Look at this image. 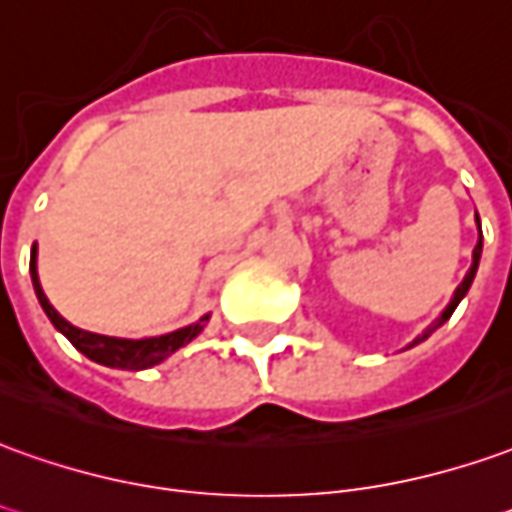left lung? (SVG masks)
Returning a JSON list of instances; mask_svg holds the SVG:
<instances>
[{"label":"left lung","mask_w":512,"mask_h":512,"mask_svg":"<svg viewBox=\"0 0 512 512\" xmlns=\"http://www.w3.org/2000/svg\"><path fill=\"white\" fill-rule=\"evenodd\" d=\"M477 230H480V241H477V246H474V255H471V268H468V271H466V277H463V282H460V285H457V288H455V296H452V302H449V305L443 307L441 316L435 318V321H432L430 327H427V330L421 332V335H418L416 341L410 343V346H416V343L427 341V338H430L432 332L438 330L441 324H446V321H449V316L455 313V307L460 305V302H463V296H466V293H468V288H471V282H474V277H477V268H480V257H482V227H480V216H477Z\"/></svg>","instance_id":"1"}]
</instances>
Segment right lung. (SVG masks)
<instances>
[{
	"label": "right lung",
	"mask_w": 512,
	"mask_h": 512,
	"mask_svg": "<svg viewBox=\"0 0 512 512\" xmlns=\"http://www.w3.org/2000/svg\"><path fill=\"white\" fill-rule=\"evenodd\" d=\"M30 277L32 288H35V296L44 307V313L49 316V321L55 324L57 332H63L71 341L74 349H80L82 355L91 357L94 363H102L107 368H121V371H144V368H152L157 363H163L166 357H171L177 349H182L185 343H191L205 330V324L210 321V313L199 318L196 324H188V327H180V330L166 332V335H157V338H141V341H132V338H113V335H99V332L80 330L69 324L66 318L57 313L55 307L49 305L44 288H41V280H38V246L32 244L30 252Z\"/></svg>",
	"instance_id": "right-lung-1"
}]
</instances>
